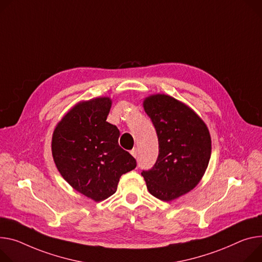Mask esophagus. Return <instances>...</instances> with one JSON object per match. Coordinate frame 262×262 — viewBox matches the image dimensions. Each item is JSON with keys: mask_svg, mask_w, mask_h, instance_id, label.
Masks as SVG:
<instances>
[{"mask_svg": "<svg viewBox=\"0 0 262 262\" xmlns=\"http://www.w3.org/2000/svg\"><path fill=\"white\" fill-rule=\"evenodd\" d=\"M130 154H132V156H133L134 158H137V157H138V148H137V147L133 148V149L130 150Z\"/></svg>", "mask_w": 262, "mask_h": 262, "instance_id": "34e87169", "label": "esophagus"}]
</instances>
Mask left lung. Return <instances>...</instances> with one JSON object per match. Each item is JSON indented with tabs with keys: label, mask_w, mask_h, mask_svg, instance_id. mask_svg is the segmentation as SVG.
I'll use <instances>...</instances> for the list:
<instances>
[{
	"label": "left lung",
	"mask_w": 262,
	"mask_h": 262,
	"mask_svg": "<svg viewBox=\"0 0 262 262\" xmlns=\"http://www.w3.org/2000/svg\"><path fill=\"white\" fill-rule=\"evenodd\" d=\"M143 104L156 128L159 156L141 174L154 196L168 202L190 191L202 179L211 157L210 134L191 108L167 95H154Z\"/></svg>",
	"instance_id": "left-lung-1"
}]
</instances>
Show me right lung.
<instances>
[{
	"label": "right lung",
	"mask_w": 262,
	"mask_h": 262,
	"mask_svg": "<svg viewBox=\"0 0 262 262\" xmlns=\"http://www.w3.org/2000/svg\"><path fill=\"white\" fill-rule=\"evenodd\" d=\"M112 101L96 98L77 104L57 124L52 155L62 178L78 192L100 202L113 195L136 159L119 146L120 132L106 121Z\"/></svg>",
	"instance_id": "add662e5"
}]
</instances>
